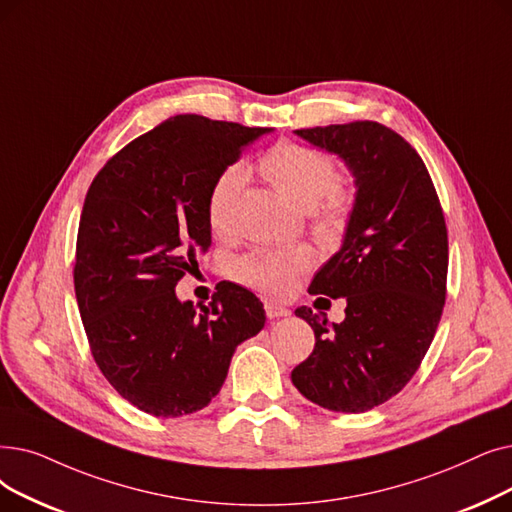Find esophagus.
Instances as JSON below:
<instances>
[{
  "instance_id": "1",
  "label": "esophagus",
  "mask_w": 512,
  "mask_h": 512,
  "mask_svg": "<svg viewBox=\"0 0 512 512\" xmlns=\"http://www.w3.org/2000/svg\"><path fill=\"white\" fill-rule=\"evenodd\" d=\"M291 314V309L284 307V305H278V303H265V316H268L270 320L274 318H284Z\"/></svg>"
}]
</instances>
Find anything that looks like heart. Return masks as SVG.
Returning a JSON list of instances; mask_svg holds the SVG:
<instances>
[{
	"instance_id": "obj_1",
	"label": "heart",
	"mask_w": 512,
	"mask_h": 512,
	"mask_svg": "<svg viewBox=\"0 0 512 512\" xmlns=\"http://www.w3.org/2000/svg\"><path fill=\"white\" fill-rule=\"evenodd\" d=\"M259 171L284 198L307 211L311 226L322 238H335L347 219L349 196L335 186L339 173L332 159L320 150L295 142H280L263 154ZM244 184V171L228 167L211 184L205 201V217L211 232L226 234L232 226L236 198ZM314 263L307 247L284 251H263L242 257L234 265L240 282L270 297H284L293 284Z\"/></svg>"
}]
</instances>
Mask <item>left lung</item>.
<instances>
[{
    "label": "left lung",
    "mask_w": 512,
    "mask_h": 512,
    "mask_svg": "<svg viewBox=\"0 0 512 512\" xmlns=\"http://www.w3.org/2000/svg\"><path fill=\"white\" fill-rule=\"evenodd\" d=\"M295 133L337 154L355 198L341 249L309 286L311 295L345 297V320L295 309L316 345L291 379L309 402L358 414L402 391L431 347L446 303V219L425 163L393 129L353 121Z\"/></svg>",
    "instance_id": "obj_1"
}]
</instances>
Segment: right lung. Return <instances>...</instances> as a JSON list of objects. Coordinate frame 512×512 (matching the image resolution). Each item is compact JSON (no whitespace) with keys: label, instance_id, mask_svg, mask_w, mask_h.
<instances>
[{"label":"right lung","instance_id":"obj_1","mask_svg":"<svg viewBox=\"0 0 512 512\" xmlns=\"http://www.w3.org/2000/svg\"><path fill=\"white\" fill-rule=\"evenodd\" d=\"M272 127L177 115L129 142L87 190L75 295L92 355L129 404L175 418L203 410L236 347L265 324L247 288H217L209 305L175 284L211 247L205 201L215 177Z\"/></svg>","mask_w":512,"mask_h":512}]
</instances>
